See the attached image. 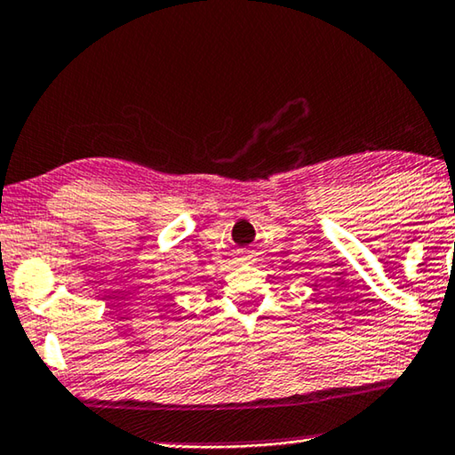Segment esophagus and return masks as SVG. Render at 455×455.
I'll use <instances>...</instances> for the list:
<instances>
[{"instance_id":"obj_1","label":"esophagus","mask_w":455,"mask_h":455,"mask_svg":"<svg viewBox=\"0 0 455 455\" xmlns=\"http://www.w3.org/2000/svg\"><path fill=\"white\" fill-rule=\"evenodd\" d=\"M243 257H245V259H247V257H249V253H243Z\"/></svg>"}]
</instances>
